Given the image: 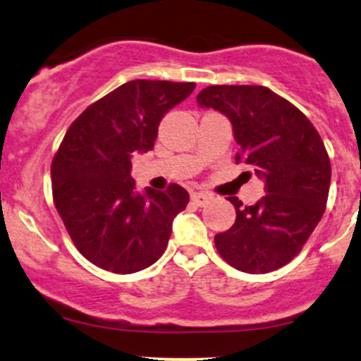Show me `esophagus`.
<instances>
[{"instance_id":"obj_1","label":"esophagus","mask_w":361,"mask_h":361,"mask_svg":"<svg viewBox=\"0 0 361 361\" xmlns=\"http://www.w3.org/2000/svg\"><path fill=\"white\" fill-rule=\"evenodd\" d=\"M210 195L209 193H205V192H195V193H192V202L197 207H202V205H205L207 202L210 200Z\"/></svg>"}]
</instances>
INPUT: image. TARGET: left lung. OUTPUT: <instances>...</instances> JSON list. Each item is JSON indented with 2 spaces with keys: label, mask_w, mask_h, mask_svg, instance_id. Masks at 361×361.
<instances>
[{
  "label": "left lung",
  "mask_w": 361,
  "mask_h": 361,
  "mask_svg": "<svg viewBox=\"0 0 361 361\" xmlns=\"http://www.w3.org/2000/svg\"><path fill=\"white\" fill-rule=\"evenodd\" d=\"M197 103L229 118L235 161L250 164L264 183V197L255 205L243 207L238 197H229L235 222L215 235V247L244 273L283 267L326 210L331 163L321 135L297 106L264 86H209Z\"/></svg>",
  "instance_id": "left-lung-1"
}]
</instances>
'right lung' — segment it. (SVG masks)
Segmentation results:
<instances>
[{"mask_svg":"<svg viewBox=\"0 0 361 361\" xmlns=\"http://www.w3.org/2000/svg\"><path fill=\"white\" fill-rule=\"evenodd\" d=\"M195 82L135 80L94 102L71 123L52 161V195L73 243L97 267L135 273L166 250L190 195L135 188L132 156L154 147L157 127Z\"/></svg>","mask_w":361,"mask_h":361,"instance_id":"1","label":"right lung"}]
</instances>
